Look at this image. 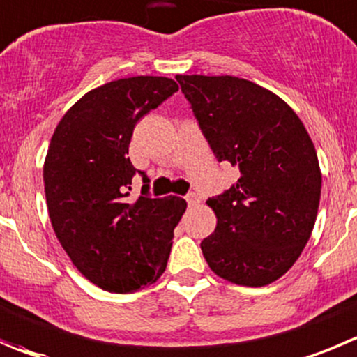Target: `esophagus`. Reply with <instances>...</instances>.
I'll use <instances>...</instances> for the list:
<instances>
[{"label":"esophagus","instance_id":"esophagus-1","mask_svg":"<svg viewBox=\"0 0 357 357\" xmlns=\"http://www.w3.org/2000/svg\"><path fill=\"white\" fill-rule=\"evenodd\" d=\"M185 202H188L189 206H192V205H196V203L199 202V198H198V195H196V192H188V195H185Z\"/></svg>","mask_w":357,"mask_h":357}]
</instances>
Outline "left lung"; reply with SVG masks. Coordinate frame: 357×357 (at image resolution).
I'll return each mask as SVG.
<instances>
[{"label": "left lung", "instance_id": "8db88e82", "mask_svg": "<svg viewBox=\"0 0 357 357\" xmlns=\"http://www.w3.org/2000/svg\"><path fill=\"white\" fill-rule=\"evenodd\" d=\"M203 137L238 181L208 198L215 231L202 242L213 273L261 287L282 277L307 245L321 199L314 144L293 108L238 77L176 75Z\"/></svg>", "mask_w": 357, "mask_h": 357}]
</instances>
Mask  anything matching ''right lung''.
<instances>
[{"mask_svg":"<svg viewBox=\"0 0 357 357\" xmlns=\"http://www.w3.org/2000/svg\"><path fill=\"white\" fill-rule=\"evenodd\" d=\"M178 91L166 77H131L84 94L57 124L43 166L49 217L57 240L98 287L131 293L166 270L173 229L185 199H128L137 168L128 158L137 122Z\"/></svg>","mask_w":357,"mask_h":357,"instance_id":"obj_1","label":"right lung"}]
</instances>
